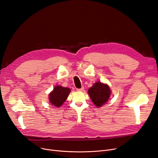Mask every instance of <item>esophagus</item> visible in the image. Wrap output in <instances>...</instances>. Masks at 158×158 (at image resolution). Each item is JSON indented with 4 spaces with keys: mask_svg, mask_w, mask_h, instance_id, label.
<instances>
[{
    "mask_svg": "<svg viewBox=\"0 0 158 158\" xmlns=\"http://www.w3.org/2000/svg\"><path fill=\"white\" fill-rule=\"evenodd\" d=\"M84 88H81L80 89H77V91H84Z\"/></svg>",
    "mask_w": 158,
    "mask_h": 158,
    "instance_id": "34e87169",
    "label": "esophagus"
}]
</instances>
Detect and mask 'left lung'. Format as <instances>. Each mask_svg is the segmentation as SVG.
Masks as SVG:
<instances>
[{
  "instance_id": "1",
  "label": "left lung",
  "mask_w": 158,
  "mask_h": 158,
  "mask_svg": "<svg viewBox=\"0 0 158 158\" xmlns=\"http://www.w3.org/2000/svg\"><path fill=\"white\" fill-rule=\"evenodd\" d=\"M88 94L94 104L96 106L100 107L106 102L109 99L111 91L106 84L99 81L96 82L89 89Z\"/></svg>"
}]
</instances>
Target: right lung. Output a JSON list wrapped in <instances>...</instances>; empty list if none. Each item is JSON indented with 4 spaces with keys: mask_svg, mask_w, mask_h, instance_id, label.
Here are the masks:
<instances>
[{
    "mask_svg": "<svg viewBox=\"0 0 158 158\" xmlns=\"http://www.w3.org/2000/svg\"><path fill=\"white\" fill-rule=\"evenodd\" d=\"M70 89L68 88H63L60 85H57L49 95V100L52 105L59 107L66 101L69 95Z\"/></svg>",
    "mask_w": 158,
    "mask_h": 158,
    "instance_id": "add662e5",
    "label": "right lung"
}]
</instances>
